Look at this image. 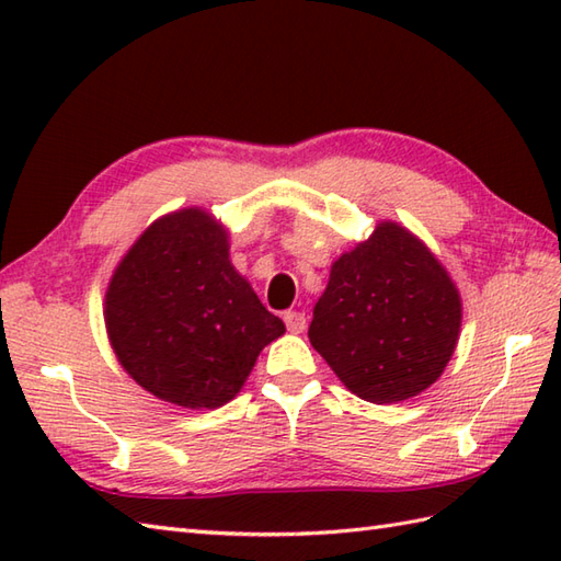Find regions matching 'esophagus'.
Listing matches in <instances>:
<instances>
[{"label": "esophagus", "instance_id": "obj_1", "mask_svg": "<svg viewBox=\"0 0 561 561\" xmlns=\"http://www.w3.org/2000/svg\"><path fill=\"white\" fill-rule=\"evenodd\" d=\"M284 325H287V330L294 332V335H299V332L306 330L308 318L301 311H289V313H284Z\"/></svg>", "mask_w": 561, "mask_h": 561}]
</instances>
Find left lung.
Listing matches in <instances>:
<instances>
[{
  "instance_id": "left-lung-1",
  "label": "left lung",
  "mask_w": 561,
  "mask_h": 561,
  "mask_svg": "<svg viewBox=\"0 0 561 561\" xmlns=\"http://www.w3.org/2000/svg\"><path fill=\"white\" fill-rule=\"evenodd\" d=\"M460 296L428 248L383 221L330 270L308 337L362 400L414 398L444 371L460 330Z\"/></svg>"
}]
</instances>
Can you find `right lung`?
Listing matches in <instances>:
<instances>
[{
  "label": "right lung",
  "instance_id": "add662e5",
  "mask_svg": "<svg viewBox=\"0 0 561 561\" xmlns=\"http://www.w3.org/2000/svg\"><path fill=\"white\" fill-rule=\"evenodd\" d=\"M105 328L117 359L153 396L190 410L229 402L284 323L229 260L202 209L151 224L115 270Z\"/></svg>",
  "mask_w": 561,
  "mask_h": 561
}]
</instances>
